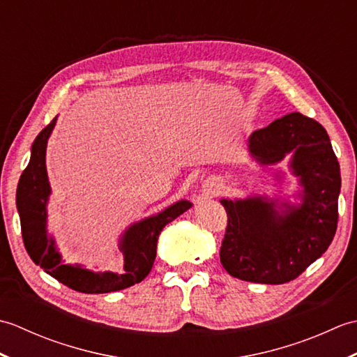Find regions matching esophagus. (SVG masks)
I'll list each match as a JSON object with an SVG mask.
<instances>
[{
	"mask_svg": "<svg viewBox=\"0 0 357 357\" xmlns=\"http://www.w3.org/2000/svg\"><path fill=\"white\" fill-rule=\"evenodd\" d=\"M221 190V185H219V181L216 179H208L204 183V193L207 196H215L218 192Z\"/></svg>",
	"mask_w": 357,
	"mask_h": 357,
	"instance_id": "1",
	"label": "esophagus"
}]
</instances>
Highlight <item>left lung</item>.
<instances>
[{
    "label": "left lung",
    "mask_w": 357,
    "mask_h": 357,
    "mask_svg": "<svg viewBox=\"0 0 357 357\" xmlns=\"http://www.w3.org/2000/svg\"><path fill=\"white\" fill-rule=\"evenodd\" d=\"M262 165L291 153L290 169L302 187L298 206L250 196L221 199L227 211L221 264L231 276L257 284H285L321 257L337 229L340 169L325 128L293 112L248 138ZM279 208V211L275 208Z\"/></svg>",
    "instance_id": "left-lung-1"
}]
</instances>
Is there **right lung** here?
Listing matches in <instances>:
<instances>
[{
  "mask_svg": "<svg viewBox=\"0 0 357 357\" xmlns=\"http://www.w3.org/2000/svg\"><path fill=\"white\" fill-rule=\"evenodd\" d=\"M55 123L56 118L35 138L30 161L21 174L17 188L21 233L29 256L52 278L81 293H110L141 282L153 267L159 233L167 224L190 208L192 204L178 201L161 213L128 227L119 241V250L124 255L123 273H95L82 268L79 264H64L56 250L55 239L47 236L50 185L45 170V147Z\"/></svg>",
  "mask_w": 357,
  "mask_h": 357,
  "instance_id": "add662e5",
  "label": "right lung"
}]
</instances>
